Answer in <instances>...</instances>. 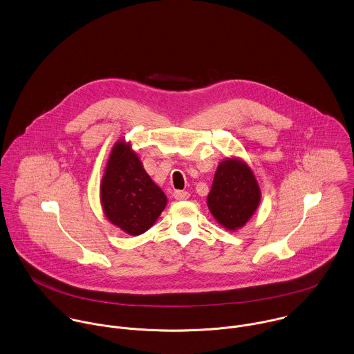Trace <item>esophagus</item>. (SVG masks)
I'll return each instance as SVG.
<instances>
[{
  "mask_svg": "<svg viewBox=\"0 0 354 354\" xmlns=\"http://www.w3.org/2000/svg\"><path fill=\"white\" fill-rule=\"evenodd\" d=\"M190 197L189 192H183V190H175L174 192V198L175 200H187Z\"/></svg>",
  "mask_w": 354,
  "mask_h": 354,
  "instance_id": "esophagus-1",
  "label": "esophagus"
}]
</instances>
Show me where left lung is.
Here are the masks:
<instances>
[{"mask_svg": "<svg viewBox=\"0 0 354 354\" xmlns=\"http://www.w3.org/2000/svg\"><path fill=\"white\" fill-rule=\"evenodd\" d=\"M261 190L247 164L229 158L216 169L208 194V208L229 230L244 226L259 205Z\"/></svg>", "mask_w": 354, "mask_h": 354, "instance_id": "1", "label": "left lung"}]
</instances>
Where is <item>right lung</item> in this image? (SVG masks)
<instances>
[{
    "mask_svg": "<svg viewBox=\"0 0 354 354\" xmlns=\"http://www.w3.org/2000/svg\"><path fill=\"white\" fill-rule=\"evenodd\" d=\"M100 198L107 219L131 236L149 230L167 205L164 192L146 174L136 153L122 142L110 154Z\"/></svg>",
    "mask_w": 354,
    "mask_h": 354,
    "instance_id": "add662e5",
    "label": "right lung"
}]
</instances>
